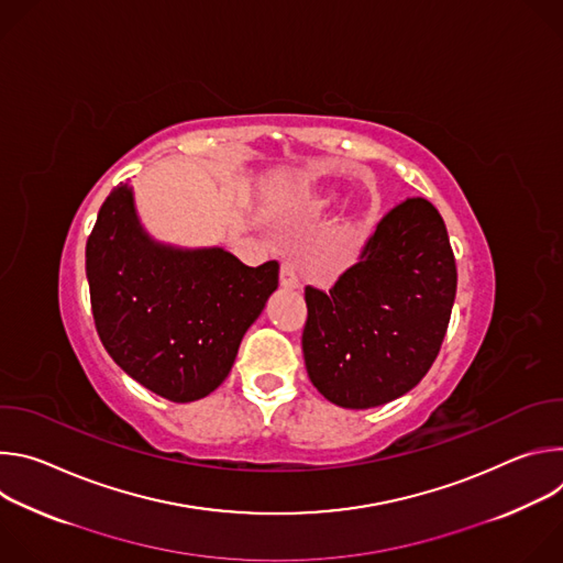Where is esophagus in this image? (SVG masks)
<instances>
[{
    "instance_id": "34e87169",
    "label": "esophagus",
    "mask_w": 563,
    "mask_h": 563,
    "mask_svg": "<svg viewBox=\"0 0 563 563\" xmlns=\"http://www.w3.org/2000/svg\"><path fill=\"white\" fill-rule=\"evenodd\" d=\"M280 287L298 289V276H296V267L291 263H283V267H280Z\"/></svg>"
}]
</instances>
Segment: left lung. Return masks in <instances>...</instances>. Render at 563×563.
<instances>
[{
	"instance_id": "1",
	"label": "left lung",
	"mask_w": 563,
	"mask_h": 563,
	"mask_svg": "<svg viewBox=\"0 0 563 563\" xmlns=\"http://www.w3.org/2000/svg\"><path fill=\"white\" fill-rule=\"evenodd\" d=\"M456 296L448 229L423 198H406L376 227L361 263L330 294L307 287L302 354L330 404L367 410L421 383Z\"/></svg>"
}]
</instances>
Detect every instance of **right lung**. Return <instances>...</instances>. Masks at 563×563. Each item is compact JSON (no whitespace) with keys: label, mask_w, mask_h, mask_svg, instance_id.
<instances>
[{"label":"right lung","mask_w":563,"mask_h":563,"mask_svg":"<svg viewBox=\"0 0 563 563\" xmlns=\"http://www.w3.org/2000/svg\"><path fill=\"white\" fill-rule=\"evenodd\" d=\"M278 269L276 261L247 267L224 247L153 238L129 183L104 200L87 243L102 345L133 380L174 404L205 398L229 376Z\"/></svg>","instance_id":"add662e5"}]
</instances>
